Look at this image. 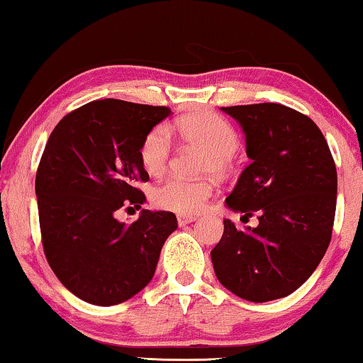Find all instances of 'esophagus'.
Here are the masks:
<instances>
[{"mask_svg": "<svg viewBox=\"0 0 363 363\" xmlns=\"http://www.w3.org/2000/svg\"><path fill=\"white\" fill-rule=\"evenodd\" d=\"M195 220H196V218L193 215H178L177 216V221H178V225H180V226H185V225H188V223H191Z\"/></svg>", "mask_w": 363, "mask_h": 363, "instance_id": "esophagus-1", "label": "esophagus"}]
</instances>
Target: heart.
I'll return each instance as SVG.
<instances>
[{"instance_id":"b5f03b06","label":"heart","mask_w":363,"mask_h":363,"mask_svg":"<svg viewBox=\"0 0 363 363\" xmlns=\"http://www.w3.org/2000/svg\"><path fill=\"white\" fill-rule=\"evenodd\" d=\"M172 132L177 133L186 145L206 150V157L203 160V170L206 172H226L230 168L231 155L240 147V137L235 127L226 118L206 108L178 117L173 122ZM172 150V140L167 128L162 125L150 128L138 150L143 170L153 177L162 175L170 162ZM211 191V183L206 180L170 177L153 188L152 201L165 211L193 215L205 206Z\"/></svg>"}]
</instances>
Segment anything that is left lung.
Returning <instances> with one entry per match:
<instances>
[{
	"instance_id": "left-lung-1",
	"label": "left lung",
	"mask_w": 363,
	"mask_h": 363,
	"mask_svg": "<svg viewBox=\"0 0 363 363\" xmlns=\"http://www.w3.org/2000/svg\"><path fill=\"white\" fill-rule=\"evenodd\" d=\"M246 133L251 163L226 205L259 225L225 231L211 251L218 281L241 299L289 296L309 279L329 247L337 203V170L314 121L281 104L221 107Z\"/></svg>"
}]
</instances>
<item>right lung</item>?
<instances>
[{
    "label": "right lung",
    "instance_id": "add662e5",
    "mask_svg": "<svg viewBox=\"0 0 363 363\" xmlns=\"http://www.w3.org/2000/svg\"><path fill=\"white\" fill-rule=\"evenodd\" d=\"M170 112L92 101L64 116L49 135L36 172L44 255L64 287L89 304L116 306L142 291L177 230L172 211L142 210L130 225L116 220L118 208L145 201L137 183L148 182V173L138 150Z\"/></svg>",
    "mask_w": 363,
    "mask_h": 363
}]
</instances>
